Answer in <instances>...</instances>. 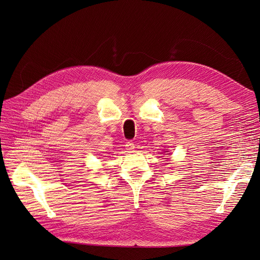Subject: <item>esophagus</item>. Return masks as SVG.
<instances>
[{"label": "esophagus", "instance_id": "1", "mask_svg": "<svg viewBox=\"0 0 260 260\" xmlns=\"http://www.w3.org/2000/svg\"><path fill=\"white\" fill-rule=\"evenodd\" d=\"M125 146H126V150H128V151H133V150L135 149V144H134V142H132V141L126 142Z\"/></svg>", "mask_w": 260, "mask_h": 260}]
</instances>
